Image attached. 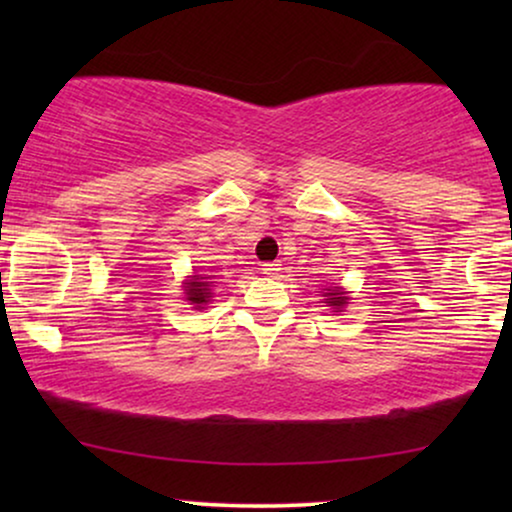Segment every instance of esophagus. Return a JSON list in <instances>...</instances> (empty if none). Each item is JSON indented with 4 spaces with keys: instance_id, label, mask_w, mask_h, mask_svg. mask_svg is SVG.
Returning <instances> with one entry per match:
<instances>
[{
    "instance_id": "1",
    "label": "esophagus",
    "mask_w": 512,
    "mask_h": 512,
    "mask_svg": "<svg viewBox=\"0 0 512 512\" xmlns=\"http://www.w3.org/2000/svg\"><path fill=\"white\" fill-rule=\"evenodd\" d=\"M279 272H282V263H265L263 265V275L265 277H279Z\"/></svg>"
}]
</instances>
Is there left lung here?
Returning a JSON list of instances; mask_svg holds the SVG:
<instances>
[{"instance_id":"1","label":"left lung","mask_w":512,"mask_h":512,"mask_svg":"<svg viewBox=\"0 0 512 512\" xmlns=\"http://www.w3.org/2000/svg\"><path fill=\"white\" fill-rule=\"evenodd\" d=\"M321 296H324V303L331 305L335 312H342V307H347L349 303L347 291L342 286H326V289H321Z\"/></svg>"}]
</instances>
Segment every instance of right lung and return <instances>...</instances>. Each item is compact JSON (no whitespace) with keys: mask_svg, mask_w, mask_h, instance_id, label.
<instances>
[{"mask_svg":"<svg viewBox=\"0 0 512 512\" xmlns=\"http://www.w3.org/2000/svg\"><path fill=\"white\" fill-rule=\"evenodd\" d=\"M209 277H202V275H193L191 279H186L184 282V293H186V300L191 305H195V310H202L209 303V298H212V282H207Z\"/></svg>","mask_w":512,"mask_h":512,"instance_id":"right-lung-1","label":"right lung"}]
</instances>
